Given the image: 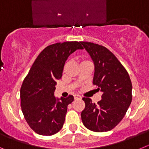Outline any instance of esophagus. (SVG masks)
Segmentation results:
<instances>
[{"instance_id":"1","label":"esophagus","mask_w":149,"mask_h":149,"mask_svg":"<svg viewBox=\"0 0 149 149\" xmlns=\"http://www.w3.org/2000/svg\"><path fill=\"white\" fill-rule=\"evenodd\" d=\"M75 99H81V96L79 94H74Z\"/></svg>"}]
</instances>
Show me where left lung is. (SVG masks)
<instances>
[{
    "label": "left lung",
    "instance_id": "obj_1",
    "mask_svg": "<svg viewBox=\"0 0 149 149\" xmlns=\"http://www.w3.org/2000/svg\"><path fill=\"white\" fill-rule=\"evenodd\" d=\"M93 61V84L102 92L97 104L83 97L85 108L81 118L84 125L95 132L111 131L123 119L132 100V84L128 72L116 56L106 47L81 41Z\"/></svg>",
    "mask_w": 149,
    "mask_h": 149
}]
</instances>
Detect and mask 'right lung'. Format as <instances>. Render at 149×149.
<instances>
[{"label": "right lung", "mask_w": 149, "mask_h": 149, "mask_svg": "<svg viewBox=\"0 0 149 149\" xmlns=\"http://www.w3.org/2000/svg\"><path fill=\"white\" fill-rule=\"evenodd\" d=\"M81 42L66 41L49 45L35 60L21 88V106L29 127L40 135L50 136L61 129L68 105L74 97L56 100V80L62 76L68 56L83 49Z\"/></svg>", "instance_id": "right-lung-1"}]
</instances>
